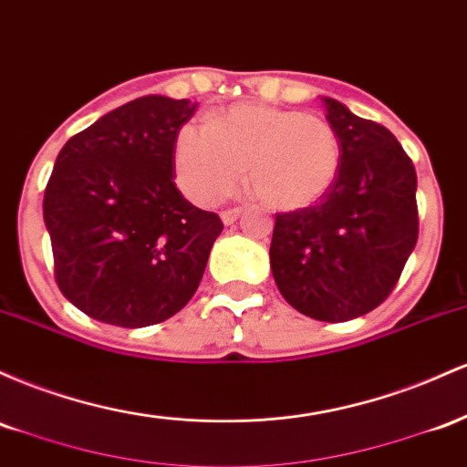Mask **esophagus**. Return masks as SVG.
Wrapping results in <instances>:
<instances>
[{
    "label": "esophagus",
    "instance_id": "34e87169",
    "mask_svg": "<svg viewBox=\"0 0 467 467\" xmlns=\"http://www.w3.org/2000/svg\"><path fill=\"white\" fill-rule=\"evenodd\" d=\"M240 213H243V209L240 207H234V209H224L223 213H220V218H223L224 224H234L235 220H238Z\"/></svg>",
    "mask_w": 467,
    "mask_h": 467
}]
</instances>
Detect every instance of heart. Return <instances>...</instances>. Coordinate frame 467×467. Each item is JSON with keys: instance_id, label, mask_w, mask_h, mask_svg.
Returning <instances> with one entry per match:
<instances>
[{"instance_id": "obj_1", "label": "heart", "mask_w": 467, "mask_h": 467, "mask_svg": "<svg viewBox=\"0 0 467 467\" xmlns=\"http://www.w3.org/2000/svg\"><path fill=\"white\" fill-rule=\"evenodd\" d=\"M339 163L342 143L327 119L260 103H235L209 125L187 123L174 145L178 187L198 205L229 196L247 170L260 202L308 207L331 190Z\"/></svg>"}]
</instances>
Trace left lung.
<instances>
[{
  "label": "left lung",
  "instance_id": "obj_1",
  "mask_svg": "<svg viewBox=\"0 0 467 467\" xmlns=\"http://www.w3.org/2000/svg\"><path fill=\"white\" fill-rule=\"evenodd\" d=\"M342 143L333 187L316 205L275 213L271 271L282 297L319 322L379 306L419 235L417 174L390 130L324 99Z\"/></svg>",
  "mask_w": 467,
  "mask_h": 467
}]
</instances>
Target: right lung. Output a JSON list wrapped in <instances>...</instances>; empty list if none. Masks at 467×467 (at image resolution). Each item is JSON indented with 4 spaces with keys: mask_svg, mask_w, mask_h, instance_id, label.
I'll return each instance as SVG.
<instances>
[{
    "mask_svg": "<svg viewBox=\"0 0 467 467\" xmlns=\"http://www.w3.org/2000/svg\"><path fill=\"white\" fill-rule=\"evenodd\" d=\"M193 112L190 99H134L57 156L44 193L55 280L99 322H165L201 285L224 224L174 185L176 136Z\"/></svg>",
    "mask_w": 467,
    "mask_h": 467,
    "instance_id": "right-lung-1",
    "label": "right lung"
}]
</instances>
